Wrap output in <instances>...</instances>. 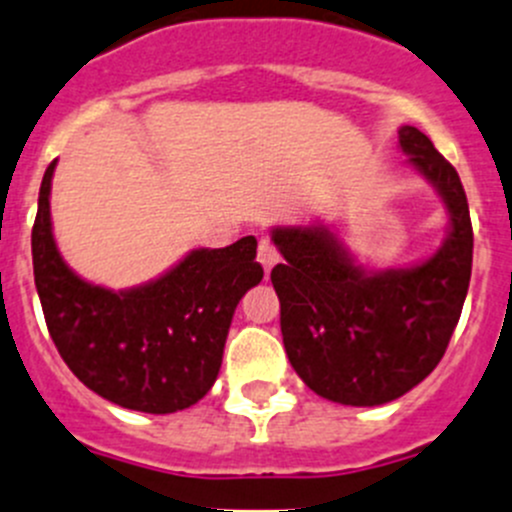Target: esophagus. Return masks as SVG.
Here are the masks:
<instances>
[{"label": "esophagus", "mask_w": 512, "mask_h": 512, "mask_svg": "<svg viewBox=\"0 0 512 512\" xmlns=\"http://www.w3.org/2000/svg\"><path fill=\"white\" fill-rule=\"evenodd\" d=\"M277 260H280V255H277L275 245L270 240H260V245H257V262L265 267V272H270L277 265Z\"/></svg>", "instance_id": "1"}]
</instances>
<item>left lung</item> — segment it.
Wrapping results in <instances>:
<instances>
[{"label":"left lung","mask_w":512,"mask_h":512,"mask_svg":"<svg viewBox=\"0 0 512 512\" xmlns=\"http://www.w3.org/2000/svg\"><path fill=\"white\" fill-rule=\"evenodd\" d=\"M400 147L443 197L450 232L413 267L365 270L325 225L275 227L285 262L272 267L290 365L320 398L355 408L390 403L443 360L473 270V225L455 167L418 127Z\"/></svg>","instance_id":"obj_1"}]
</instances>
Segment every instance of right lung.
Returning a JSON list of instances; mask_svg holds the SVG:
<instances>
[{
  "mask_svg": "<svg viewBox=\"0 0 512 512\" xmlns=\"http://www.w3.org/2000/svg\"><path fill=\"white\" fill-rule=\"evenodd\" d=\"M54 165L39 187L32 265L59 355L109 403L152 415L190 408L215 385L237 302L265 275L255 260L257 240L192 250L170 272L130 290L89 285L69 270L54 242Z\"/></svg>",
  "mask_w": 512,
  "mask_h": 512,
  "instance_id": "obj_1",
  "label": "right lung"
}]
</instances>
